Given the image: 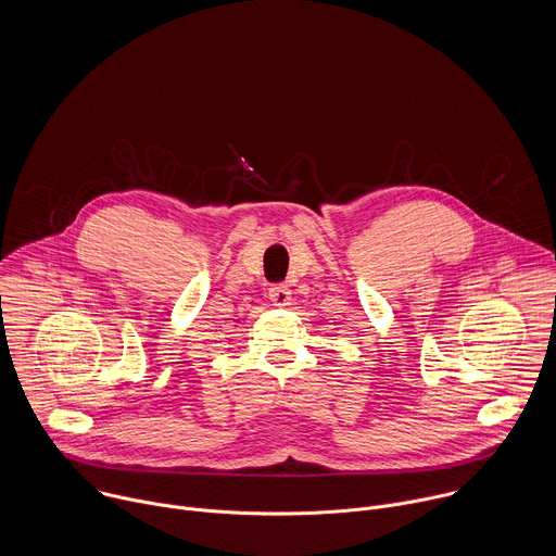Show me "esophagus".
<instances>
[{"mask_svg":"<svg viewBox=\"0 0 556 556\" xmlns=\"http://www.w3.org/2000/svg\"><path fill=\"white\" fill-rule=\"evenodd\" d=\"M290 296H292V292H290L288 286H273V288L268 290V299H270V303L277 305V307H286V305L290 303Z\"/></svg>","mask_w":556,"mask_h":556,"instance_id":"esophagus-1","label":"esophagus"}]
</instances>
